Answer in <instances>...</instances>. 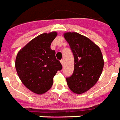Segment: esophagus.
<instances>
[{
	"label": "esophagus",
	"mask_w": 120,
	"mask_h": 120,
	"mask_svg": "<svg viewBox=\"0 0 120 120\" xmlns=\"http://www.w3.org/2000/svg\"><path fill=\"white\" fill-rule=\"evenodd\" d=\"M60 63H61V64H62V65H64V60H60Z\"/></svg>",
	"instance_id": "esophagus-1"
}]
</instances>
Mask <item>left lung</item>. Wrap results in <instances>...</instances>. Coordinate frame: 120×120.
I'll return each mask as SVG.
<instances>
[{
    "instance_id": "left-lung-1",
    "label": "left lung",
    "mask_w": 120,
    "mask_h": 120,
    "mask_svg": "<svg viewBox=\"0 0 120 120\" xmlns=\"http://www.w3.org/2000/svg\"><path fill=\"white\" fill-rule=\"evenodd\" d=\"M64 37L70 46L75 60L73 75L66 78L73 92L82 94L95 85L103 68V56L98 45L77 33H67Z\"/></svg>"
}]
</instances>
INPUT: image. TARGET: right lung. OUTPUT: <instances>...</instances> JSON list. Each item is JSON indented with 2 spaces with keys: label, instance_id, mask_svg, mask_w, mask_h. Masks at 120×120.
Returning a JSON list of instances; mask_svg holds the SVG:
<instances>
[{
  "label": "right lung",
  "instance_id": "right-lung-1",
  "mask_svg": "<svg viewBox=\"0 0 120 120\" xmlns=\"http://www.w3.org/2000/svg\"><path fill=\"white\" fill-rule=\"evenodd\" d=\"M56 32L40 34L17 54L15 68L20 79L27 89L41 94L52 87L53 77L62 65L51 49Z\"/></svg>",
  "mask_w": 120,
  "mask_h": 120
}]
</instances>
